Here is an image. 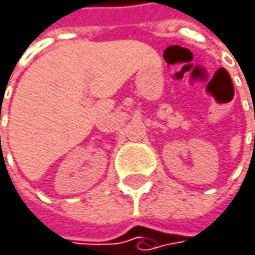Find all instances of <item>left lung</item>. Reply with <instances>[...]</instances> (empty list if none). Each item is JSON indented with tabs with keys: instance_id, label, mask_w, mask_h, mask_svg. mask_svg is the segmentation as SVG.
I'll list each match as a JSON object with an SVG mask.
<instances>
[{
	"instance_id": "1",
	"label": "left lung",
	"mask_w": 255,
	"mask_h": 255,
	"mask_svg": "<svg viewBox=\"0 0 255 255\" xmlns=\"http://www.w3.org/2000/svg\"><path fill=\"white\" fill-rule=\"evenodd\" d=\"M254 138H255V136H254ZM254 142H255V141H254Z\"/></svg>"
}]
</instances>
